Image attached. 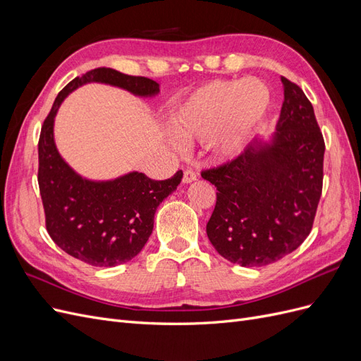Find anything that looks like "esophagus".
Segmentation results:
<instances>
[{
	"label": "esophagus",
	"instance_id": "esophagus-1",
	"mask_svg": "<svg viewBox=\"0 0 361 361\" xmlns=\"http://www.w3.org/2000/svg\"><path fill=\"white\" fill-rule=\"evenodd\" d=\"M197 180V174H195L192 170H187L183 173V179H182V182L185 183V185H188V183H191V182H195Z\"/></svg>",
	"mask_w": 361,
	"mask_h": 361
}]
</instances>
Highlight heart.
<instances>
[{
    "label": "heart",
    "mask_w": 361,
    "mask_h": 361,
    "mask_svg": "<svg viewBox=\"0 0 361 361\" xmlns=\"http://www.w3.org/2000/svg\"><path fill=\"white\" fill-rule=\"evenodd\" d=\"M271 105L268 85L255 76L215 80L192 90L174 108V135L207 143L216 158L233 159L250 146Z\"/></svg>",
    "instance_id": "heart-1"
}]
</instances>
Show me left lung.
<instances>
[{
  "label": "left lung",
  "instance_id": "8db88e82",
  "mask_svg": "<svg viewBox=\"0 0 361 361\" xmlns=\"http://www.w3.org/2000/svg\"><path fill=\"white\" fill-rule=\"evenodd\" d=\"M285 101L276 133L243 155L203 171L216 188L206 224L214 248L241 267H265L309 236L322 192L325 145L313 106L297 84L281 76Z\"/></svg>",
  "mask_w": 361,
  "mask_h": 361
}]
</instances>
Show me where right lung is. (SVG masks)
I'll return each instance as SVG.
<instances>
[{
	"instance_id": "obj_1",
	"label": "right lung",
	"mask_w": 361,
	"mask_h": 361,
	"mask_svg": "<svg viewBox=\"0 0 361 361\" xmlns=\"http://www.w3.org/2000/svg\"><path fill=\"white\" fill-rule=\"evenodd\" d=\"M99 82L138 97H155L159 84L99 68L72 80L59 93L39 138V188L52 241L72 257L110 268L135 257L154 231L159 203L179 187L183 173L152 180L129 171L108 180L81 176L63 159L54 138V122L63 101L81 85Z\"/></svg>"
}]
</instances>
